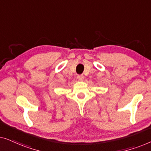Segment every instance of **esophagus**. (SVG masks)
<instances>
[{
    "label": "esophagus",
    "mask_w": 151,
    "mask_h": 151,
    "mask_svg": "<svg viewBox=\"0 0 151 151\" xmlns=\"http://www.w3.org/2000/svg\"><path fill=\"white\" fill-rule=\"evenodd\" d=\"M77 79L79 81H82L84 80V76L83 75H78L77 76Z\"/></svg>",
    "instance_id": "1"
}]
</instances>
